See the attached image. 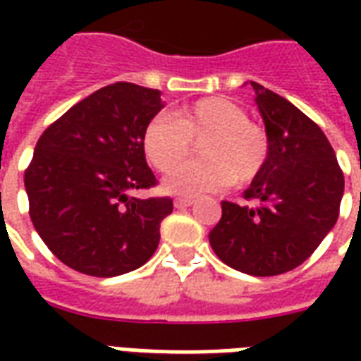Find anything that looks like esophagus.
<instances>
[{"label": "esophagus", "mask_w": 361, "mask_h": 361, "mask_svg": "<svg viewBox=\"0 0 361 361\" xmlns=\"http://www.w3.org/2000/svg\"><path fill=\"white\" fill-rule=\"evenodd\" d=\"M191 204H193V199H185V197H180V199L173 201L176 209H185V207H191Z\"/></svg>", "instance_id": "esophagus-1"}]
</instances>
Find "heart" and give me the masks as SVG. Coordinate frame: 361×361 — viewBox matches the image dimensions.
<instances>
[{"label":"heart","mask_w":361,"mask_h":361,"mask_svg":"<svg viewBox=\"0 0 361 361\" xmlns=\"http://www.w3.org/2000/svg\"><path fill=\"white\" fill-rule=\"evenodd\" d=\"M202 141L203 161L179 164L190 152V142ZM142 149L158 172L173 171L164 180L172 195L195 197L230 185H245L257 178L269 158L265 129L250 121L247 111L222 96L197 100L173 111L172 119L152 118L142 131Z\"/></svg>","instance_id":"heart-1"}]
</instances>
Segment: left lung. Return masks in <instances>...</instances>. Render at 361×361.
<instances>
[{
  "label": "left lung",
  "instance_id": "1",
  "mask_svg": "<svg viewBox=\"0 0 361 361\" xmlns=\"http://www.w3.org/2000/svg\"><path fill=\"white\" fill-rule=\"evenodd\" d=\"M269 137V158L245 199L222 201L209 234L216 257L251 276L300 267L338 219L344 176L321 127L276 92L251 82Z\"/></svg>",
  "mask_w": 361,
  "mask_h": 361
}]
</instances>
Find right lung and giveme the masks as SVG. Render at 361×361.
<instances>
[{"mask_svg": "<svg viewBox=\"0 0 361 361\" xmlns=\"http://www.w3.org/2000/svg\"><path fill=\"white\" fill-rule=\"evenodd\" d=\"M162 108L160 90L114 82L75 104L38 139L25 172L30 220L67 267L110 279L157 251L172 199L129 193L157 183L142 131Z\"/></svg>", "mask_w": 361, "mask_h": 361, "instance_id": "add662e5", "label": "right lung"}]
</instances>
